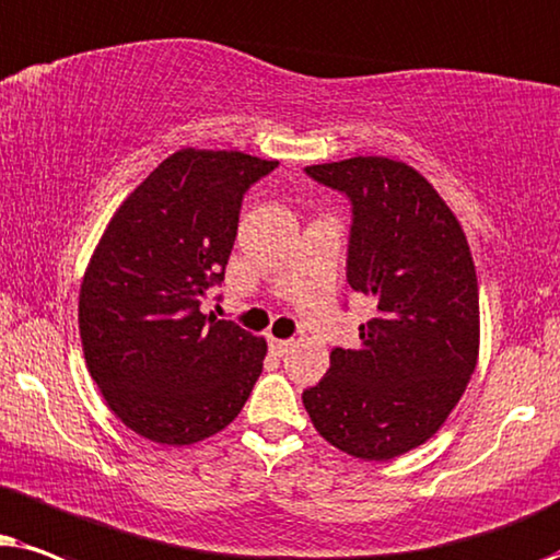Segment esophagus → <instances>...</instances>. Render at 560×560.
Returning <instances> with one entry per match:
<instances>
[{"label": "esophagus", "mask_w": 560, "mask_h": 560, "mask_svg": "<svg viewBox=\"0 0 560 560\" xmlns=\"http://www.w3.org/2000/svg\"><path fill=\"white\" fill-rule=\"evenodd\" d=\"M294 348V340H279V338H268V350H271L273 355H284L289 350Z\"/></svg>", "instance_id": "obj_1"}]
</instances>
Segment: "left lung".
Wrapping results in <instances>:
<instances>
[{
    "label": "left lung",
    "instance_id": "8db88e82",
    "mask_svg": "<svg viewBox=\"0 0 560 560\" xmlns=\"http://www.w3.org/2000/svg\"><path fill=\"white\" fill-rule=\"evenodd\" d=\"M304 171L348 197V284L376 302L358 327L361 348H332L304 409L348 456L397 458L441 430L476 369L471 250L451 207L407 163L355 155Z\"/></svg>",
    "mask_w": 560,
    "mask_h": 560
}]
</instances>
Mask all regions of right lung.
Wrapping results in <instances>:
<instances>
[{"label":"right lung","mask_w":560,"mask_h":560,"mask_svg":"<svg viewBox=\"0 0 560 560\" xmlns=\"http://www.w3.org/2000/svg\"><path fill=\"white\" fill-rule=\"evenodd\" d=\"M279 166L182 148L119 205L81 281L79 332L112 412L161 445L228 428L264 371L266 340L202 315L222 284L245 191Z\"/></svg>","instance_id":"add662e5"}]
</instances>
